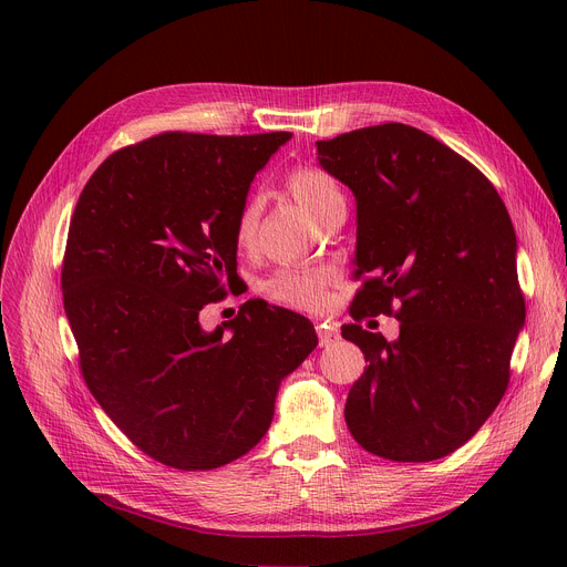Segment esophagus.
I'll return each mask as SVG.
<instances>
[{
    "mask_svg": "<svg viewBox=\"0 0 567 567\" xmlns=\"http://www.w3.org/2000/svg\"><path fill=\"white\" fill-rule=\"evenodd\" d=\"M316 334H318V343L320 346H330L339 339V332L330 326H326V322H320V326H316Z\"/></svg>",
    "mask_w": 567,
    "mask_h": 567,
    "instance_id": "esophagus-1",
    "label": "esophagus"
}]
</instances>
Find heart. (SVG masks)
<instances>
[{"mask_svg":"<svg viewBox=\"0 0 567 567\" xmlns=\"http://www.w3.org/2000/svg\"><path fill=\"white\" fill-rule=\"evenodd\" d=\"M287 190L293 199L320 224L326 221L337 208L346 206L343 193L337 179L313 166H298L285 179ZM262 204L258 197H249L241 204L235 219V245L239 249H251L258 221H260ZM332 282V274L328 269H280L265 285L262 291L276 305L302 311H316L328 302V285Z\"/></svg>","mask_w":567,"mask_h":567,"instance_id":"heart-1","label":"heart"}]
</instances>
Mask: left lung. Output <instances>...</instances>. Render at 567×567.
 <instances>
[{"mask_svg":"<svg viewBox=\"0 0 567 567\" xmlns=\"http://www.w3.org/2000/svg\"><path fill=\"white\" fill-rule=\"evenodd\" d=\"M318 164L357 199L354 276L343 326L365 354L346 401L352 437L394 462L440 460L496 411L525 326L516 233L492 186L431 134L385 123L316 141ZM402 307L400 339L358 326Z\"/></svg>","mask_w":567,"mask_h":567,"instance_id":"1","label":"left lung"}]
</instances>
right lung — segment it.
Wrapping results in <instances>:
<instances>
[{"instance_id": "1", "label": "right lung", "mask_w": 567, "mask_h": 567, "mask_svg": "<svg viewBox=\"0 0 567 567\" xmlns=\"http://www.w3.org/2000/svg\"><path fill=\"white\" fill-rule=\"evenodd\" d=\"M289 138L158 134L107 156L75 204L62 298L80 370L110 420L166 466L208 471L249 453L280 381L318 343L305 316L267 302L199 326L237 276L251 182Z\"/></svg>"}]
</instances>
